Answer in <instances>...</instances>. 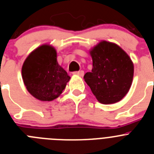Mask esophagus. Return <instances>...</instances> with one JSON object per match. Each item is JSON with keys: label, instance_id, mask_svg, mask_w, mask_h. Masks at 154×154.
<instances>
[{"label": "esophagus", "instance_id": "esophagus-1", "mask_svg": "<svg viewBox=\"0 0 154 154\" xmlns=\"http://www.w3.org/2000/svg\"><path fill=\"white\" fill-rule=\"evenodd\" d=\"M73 74L77 75H79V76H83L84 75V72L82 70L77 71V72H73Z\"/></svg>", "mask_w": 154, "mask_h": 154}]
</instances>
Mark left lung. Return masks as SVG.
Listing matches in <instances>:
<instances>
[{"instance_id":"left-lung-1","label":"left lung","mask_w":154,"mask_h":154,"mask_svg":"<svg viewBox=\"0 0 154 154\" xmlns=\"http://www.w3.org/2000/svg\"><path fill=\"white\" fill-rule=\"evenodd\" d=\"M92 58L91 72L84 79L98 101L112 104L123 99L131 86L133 64L120 47L103 41L90 51Z\"/></svg>"}]
</instances>
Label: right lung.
I'll return each mask as SVG.
<instances>
[{"label": "right lung", "mask_w": 154, "mask_h": 154, "mask_svg": "<svg viewBox=\"0 0 154 154\" xmlns=\"http://www.w3.org/2000/svg\"><path fill=\"white\" fill-rule=\"evenodd\" d=\"M22 78L28 92L42 101H52L60 96L70 76L58 65L55 48L42 45L24 61Z\"/></svg>", "instance_id": "obj_1"}]
</instances>
